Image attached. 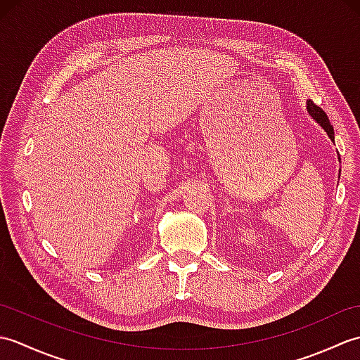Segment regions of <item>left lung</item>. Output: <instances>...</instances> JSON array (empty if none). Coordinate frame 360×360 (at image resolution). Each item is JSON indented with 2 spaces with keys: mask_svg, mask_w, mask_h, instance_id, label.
<instances>
[{
  "mask_svg": "<svg viewBox=\"0 0 360 360\" xmlns=\"http://www.w3.org/2000/svg\"><path fill=\"white\" fill-rule=\"evenodd\" d=\"M307 110H308V112H309V116H311L312 119H314L320 127H322V128L325 129L328 137H330V139L334 142V128H333V125L330 124V119H328L325 111H323L322 108H320V106L314 105V102H312V101H308V102H307ZM339 162H340V156H339ZM339 176H340V173H339Z\"/></svg>",
  "mask_w": 360,
  "mask_h": 360,
  "instance_id": "left-lung-1",
  "label": "left lung"
}]
</instances>
